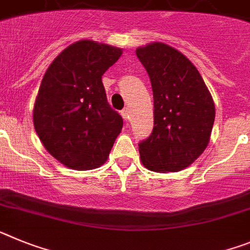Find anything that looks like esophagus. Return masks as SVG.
<instances>
[{"label":"esophagus","mask_w":250,"mask_h":250,"mask_svg":"<svg viewBox=\"0 0 250 250\" xmlns=\"http://www.w3.org/2000/svg\"><path fill=\"white\" fill-rule=\"evenodd\" d=\"M121 114H122V117L125 118V122H127L128 119H129V109H128V108H125L123 110H121Z\"/></svg>","instance_id":"obj_1"}]
</instances>
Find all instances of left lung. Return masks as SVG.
Wrapping results in <instances>:
<instances>
[{
  "label": "left lung",
  "mask_w": 250,
  "mask_h": 250,
  "mask_svg": "<svg viewBox=\"0 0 250 250\" xmlns=\"http://www.w3.org/2000/svg\"><path fill=\"white\" fill-rule=\"evenodd\" d=\"M153 92V129L138 143L151 171L176 172L190 166L210 140L215 107L200 73L184 54L162 42L138 47Z\"/></svg>",
  "instance_id": "left-lung-1"
}]
</instances>
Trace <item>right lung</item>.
<instances>
[{"instance_id": "add662e5", "label": "right lung", "mask_w": 250, "mask_h": 250, "mask_svg": "<svg viewBox=\"0 0 250 250\" xmlns=\"http://www.w3.org/2000/svg\"><path fill=\"white\" fill-rule=\"evenodd\" d=\"M122 50L82 40L62 50L45 73L34 107L35 131L45 148L74 170L107 161L123 118L109 105L102 75Z\"/></svg>"}]
</instances>
